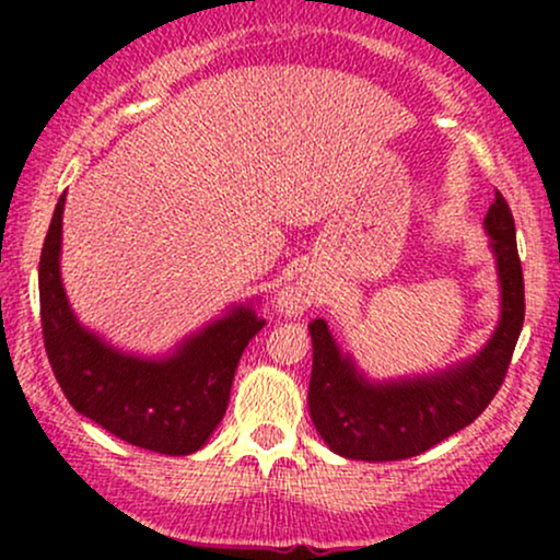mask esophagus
Instances as JSON below:
<instances>
[{"label":"esophagus","instance_id":"34e87169","mask_svg":"<svg viewBox=\"0 0 560 560\" xmlns=\"http://www.w3.org/2000/svg\"><path fill=\"white\" fill-rule=\"evenodd\" d=\"M316 300H318V289L316 287L302 284V281H294V284L281 289L279 311L284 313V316H302V313H305L307 307H311Z\"/></svg>","mask_w":560,"mask_h":560}]
</instances>
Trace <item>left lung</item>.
Listing matches in <instances>:
<instances>
[{"label": "left lung", "instance_id": "obj_1", "mask_svg": "<svg viewBox=\"0 0 560 560\" xmlns=\"http://www.w3.org/2000/svg\"><path fill=\"white\" fill-rule=\"evenodd\" d=\"M500 284V316L474 355L427 374L371 378L342 350L324 318L313 320V371L307 408L320 440L350 460L413 458L468 427L503 384L524 326V276L516 226L498 191L485 218Z\"/></svg>", "mask_w": 560, "mask_h": 560}]
</instances>
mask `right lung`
Returning a JSON list of instances; mask_svg holds the SVG:
<instances>
[{
	"label": "right lung",
	"instance_id": "obj_1",
	"mask_svg": "<svg viewBox=\"0 0 560 560\" xmlns=\"http://www.w3.org/2000/svg\"><path fill=\"white\" fill-rule=\"evenodd\" d=\"M62 210L57 208L38 260L42 331L62 392L102 429L163 455H189L208 445L229 408L244 347L266 320L255 300L234 302L221 316L178 339L168 352L141 355L83 326L62 284Z\"/></svg>",
	"mask_w": 560,
	"mask_h": 560
}]
</instances>
